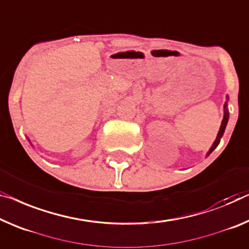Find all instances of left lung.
<instances>
[{"mask_svg": "<svg viewBox=\"0 0 249 249\" xmlns=\"http://www.w3.org/2000/svg\"><path fill=\"white\" fill-rule=\"evenodd\" d=\"M228 118H229V114H228V112H227V105H225V115H224V120H222V122H221L220 129H219V132H218V135H217L216 141H214V142H213V146L210 147V150H209V152H208L207 155H209V154L211 153V152H213V151L214 150V148H216V147L218 146V144L220 143V139H221V136L224 135L226 125H227V123H228Z\"/></svg>", "mask_w": 249, "mask_h": 249, "instance_id": "8db88e82", "label": "left lung"}]
</instances>
